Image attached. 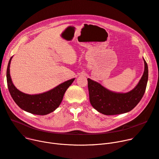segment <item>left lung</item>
Returning <instances> with one entry per match:
<instances>
[{"label":"left lung","instance_id":"8db88e82","mask_svg":"<svg viewBox=\"0 0 159 159\" xmlns=\"http://www.w3.org/2000/svg\"><path fill=\"white\" fill-rule=\"evenodd\" d=\"M144 71L136 87L126 93L110 91L99 83L88 79L89 101L92 106L105 115L123 114L132 110L142 99L146 91L148 68L146 61Z\"/></svg>","mask_w":159,"mask_h":159}]
</instances>
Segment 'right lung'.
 <instances>
[{
    "mask_svg": "<svg viewBox=\"0 0 159 159\" xmlns=\"http://www.w3.org/2000/svg\"><path fill=\"white\" fill-rule=\"evenodd\" d=\"M11 59L12 57L9 61L7 68V83L11 96L18 106L25 111L37 115H46L55 111L59 106L65 93L75 79L67 80L44 93L34 95L25 94L17 89L11 81L9 74Z\"/></svg>",
    "mask_w": 159,
    "mask_h": 159,
    "instance_id": "right-lung-1",
    "label": "right lung"
}]
</instances>
